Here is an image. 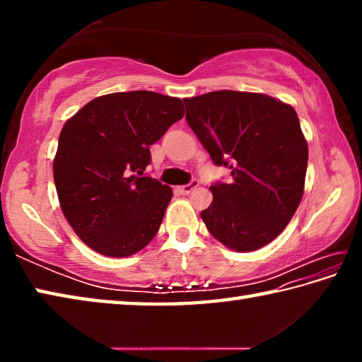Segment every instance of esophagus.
Returning <instances> with one entry per match:
<instances>
[{
    "instance_id": "obj_1",
    "label": "esophagus",
    "mask_w": 362,
    "mask_h": 362,
    "mask_svg": "<svg viewBox=\"0 0 362 362\" xmlns=\"http://www.w3.org/2000/svg\"><path fill=\"white\" fill-rule=\"evenodd\" d=\"M199 183H198V180H193V182H189V183H187V185H182V187H177V192H179L180 194H188V193H192L193 189L198 187Z\"/></svg>"
}]
</instances>
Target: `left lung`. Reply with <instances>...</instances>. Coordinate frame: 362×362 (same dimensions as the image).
<instances>
[{"mask_svg": "<svg viewBox=\"0 0 362 362\" xmlns=\"http://www.w3.org/2000/svg\"><path fill=\"white\" fill-rule=\"evenodd\" d=\"M187 121L230 183H214L201 212L211 235L236 252L272 243L296 214L308 144L291 105L267 94L216 90L183 99Z\"/></svg>", "mask_w": 362, "mask_h": 362, "instance_id": "obj_1", "label": "left lung"}]
</instances>
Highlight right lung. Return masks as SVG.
Listing matches in <instances>:
<instances>
[{
  "mask_svg": "<svg viewBox=\"0 0 362 362\" xmlns=\"http://www.w3.org/2000/svg\"><path fill=\"white\" fill-rule=\"evenodd\" d=\"M183 113L177 97L129 90L97 97L64 124L52 166L59 203L95 252L134 255L155 238L173 189L144 170L150 145Z\"/></svg>",
  "mask_w": 362,
  "mask_h": 362,
  "instance_id": "right-lung-1",
  "label": "right lung"
}]
</instances>
